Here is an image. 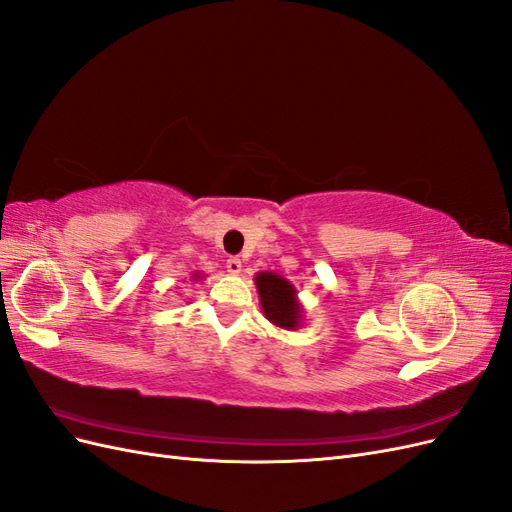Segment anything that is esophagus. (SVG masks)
Here are the masks:
<instances>
[{
	"mask_svg": "<svg viewBox=\"0 0 512 512\" xmlns=\"http://www.w3.org/2000/svg\"><path fill=\"white\" fill-rule=\"evenodd\" d=\"M241 269H243V265H241L239 258H228V260H226V271H228L230 275H239Z\"/></svg>",
	"mask_w": 512,
	"mask_h": 512,
	"instance_id": "esophagus-1",
	"label": "esophagus"
}]
</instances>
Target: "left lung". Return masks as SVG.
I'll use <instances>...</instances> for the list:
<instances>
[{
	"mask_svg": "<svg viewBox=\"0 0 512 512\" xmlns=\"http://www.w3.org/2000/svg\"><path fill=\"white\" fill-rule=\"evenodd\" d=\"M260 307L265 318L275 327L294 331L303 324V305L299 301V290L286 277L273 271H260L254 277Z\"/></svg>",
	"mask_w": 512,
	"mask_h": 512,
	"instance_id": "obj_1",
	"label": "left lung"
}]
</instances>
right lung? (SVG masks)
Wrapping results in <instances>:
<instances>
[{
    "label": "right lung",
    "mask_w": 512,
    "mask_h": 512,
    "mask_svg": "<svg viewBox=\"0 0 512 512\" xmlns=\"http://www.w3.org/2000/svg\"><path fill=\"white\" fill-rule=\"evenodd\" d=\"M192 277H194V280H200V277H203V273H198V271H196Z\"/></svg>",
    "instance_id": "obj_1"
}]
</instances>
